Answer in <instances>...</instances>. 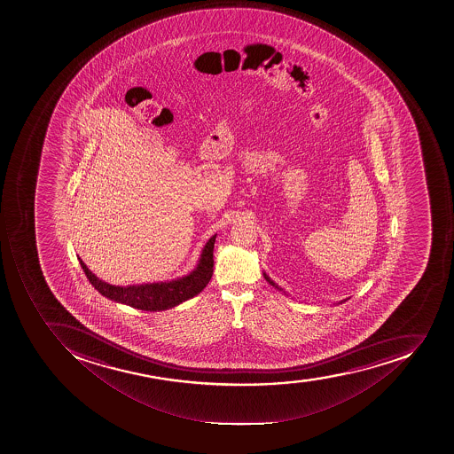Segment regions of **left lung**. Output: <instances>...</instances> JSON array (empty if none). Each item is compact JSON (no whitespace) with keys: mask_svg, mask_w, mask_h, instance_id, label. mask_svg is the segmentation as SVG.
<instances>
[{"mask_svg":"<svg viewBox=\"0 0 454 454\" xmlns=\"http://www.w3.org/2000/svg\"><path fill=\"white\" fill-rule=\"evenodd\" d=\"M263 277H265L266 281L270 282V284L272 285V286H275V288L279 289V291H282V289L279 288V286H278V285L275 284V282L272 281V279H270V278L268 277V275H266L265 272H263Z\"/></svg>","mask_w":454,"mask_h":454,"instance_id":"1","label":"left lung"}]
</instances>
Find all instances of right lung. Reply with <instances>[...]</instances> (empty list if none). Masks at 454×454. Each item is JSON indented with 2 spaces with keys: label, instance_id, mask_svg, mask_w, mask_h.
I'll return each mask as SVG.
<instances>
[{
  "label": "right lung",
  "instance_id": "add662e5",
  "mask_svg": "<svg viewBox=\"0 0 454 454\" xmlns=\"http://www.w3.org/2000/svg\"><path fill=\"white\" fill-rule=\"evenodd\" d=\"M215 239L216 235L207 240L198 266L191 274L169 282L116 286L98 279L82 259L79 258V261L87 279L106 298L142 311H165L202 293V289L209 284L214 274Z\"/></svg>",
  "mask_w": 454,
  "mask_h": 454
}]
</instances>
